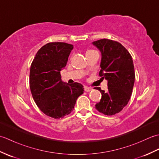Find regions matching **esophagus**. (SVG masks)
Returning a JSON list of instances; mask_svg holds the SVG:
<instances>
[{"label": "esophagus", "mask_w": 159, "mask_h": 159, "mask_svg": "<svg viewBox=\"0 0 159 159\" xmlns=\"http://www.w3.org/2000/svg\"><path fill=\"white\" fill-rule=\"evenodd\" d=\"M84 89H85V92H89L90 91L92 90V89L91 88V87H87V86H85V87H84Z\"/></svg>", "instance_id": "obj_1"}]
</instances>
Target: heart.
Returning <instances> with one entry per match:
<instances>
[{
    "instance_id": "1",
    "label": "heart",
    "mask_w": 159,
    "mask_h": 159,
    "mask_svg": "<svg viewBox=\"0 0 159 159\" xmlns=\"http://www.w3.org/2000/svg\"><path fill=\"white\" fill-rule=\"evenodd\" d=\"M88 51H89V50H88Z\"/></svg>"
}]
</instances>
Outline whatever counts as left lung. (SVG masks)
Masks as SVG:
<instances>
[{"label":"left lung","instance_id":"obj_1","mask_svg":"<svg viewBox=\"0 0 159 159\" xmlns=\"http://www.w3.org/2000/svg\"><path fill=\"white\" fill-rule=\"evenodd\" d=\"M102 55L99 72L102 79L108 81V92L95 87L102 98L96 109L107 116H113L123 109L129 101L135 74L133 61L129 52L120 43L108 39L92 42Z\"/></svg>","mask_w":159,"mask_h":159}]
</instances>
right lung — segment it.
<instances>
[{
	"label": "right lung",
	"instance_id": "obj_1",
	"mask_svg": "<svg viewBox=\"0 0 159 159\" xmlns=\"http://www.w3.org/2000/svg\"><path fill=\"white\" fill-rule=\"evenodd\" d=\"M73 45L50 42L40 48L31 66L30 89L35 102L46 116L59 119L74 109L76 101L83 93L80 83L61 80L60 71L66 67Z\"/></svg>",
	"mask_w": 159,
	"mask_h": 159
}]
</instances>
